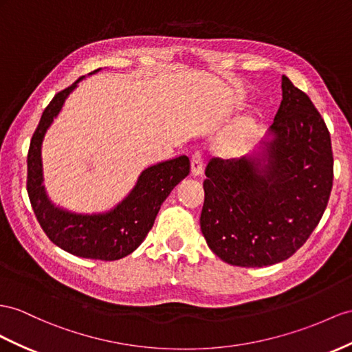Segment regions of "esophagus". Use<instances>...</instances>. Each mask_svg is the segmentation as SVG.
<instances>
[{
    "label": "esophagus",
    "instance_id": "34e87169",
    "mask_svg": "<svg viewBox=\"0 0 352 352\" xmlns=\"http://www.w3.org/2000/svg\"><path fill=\"white\" fill-rule=\"evenodd\" d=\"M190 169L192 175L199 177L204 174V157L201 151H195L190 157Z\"/></svg>",
    "mask_w": 352,
    "mask_h": 352
}]
</instances>
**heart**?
Returning <instances> with one entry per match:
<instances>
[{
	"mask_svg": "<svg viewBox=\"0 0 352 352\" xmlns=\"http://www.w3.org/2000/svg\"><path fill=\"white\" fill-rule=\"evenodd\" d=\"M253 132H254L253 120L245 119L239 122L236 126H233L226 135H224L221 140V148L228 153H236L242 150L248 144Z\"/></svg>",
	"mask_w": 352,
	"mask_h": 352,
	"instance_id": "b5f03b06",
	"label": "heart"
}]
</instances>
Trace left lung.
Here are the masks:
<instances>
[{
    "label": "left lung",
    "instance_id": "obj_1",
    "mask_svg": "<svg viewBox=\"0 0 352 352\" xmlns=\"http://www.w3.org/2000/svg\"><path fill=\"white\" fill-rule=\"evenodd\" d=\"M283 101L256 157L205 169L201 230L223 262L262 267L292 257L320 223L333 186L330 132L309 96L283 76Z\"/></svg>",
    "mask_w": 352,
    "mask_h": 352
}]
</instances>
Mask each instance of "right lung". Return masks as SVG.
Segmentation results:
<instances>
[{"label": "right lung", "instance_id": "1", "mask_svg": "<svg viewBox=\"0 0 352 352\" xmlns=\"http://www.w3.org/2000/svg\"><path fill=\"white\" fill-rule=\"evenodd\" d=\"M83 78L85 76L58 92L43 111L30 144L26 190L35 217L53 244L78 257L111 262L140 247L153 228L160 205L190 173V162L187 156H179L144 169L128 197L105 214L83 215L56 208L43 186L41 144L67 96Z\"/></svg>", "mask_w": 352, "mask_h": 352}]
</instances>
